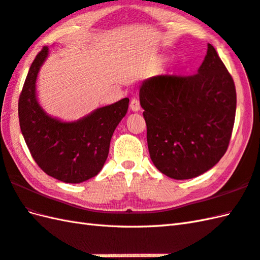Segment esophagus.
I'll return each instance as SVG.
<instances>
[{"mask_svg": "<svg viewBox=\"0 0 260 260\" xmlns=\"http://www.w3.org/2000/svg\"><path fill=\"white\" fill-rule=\"evenodd\" d=\"M140 101L138 99H132L130 102V109L132 111H139L140 110Z\"/></svg>", "mask_w": 260, "mask_h": 260, "instance_id": "obj_1", "label": "esophagus"}]
</instances>
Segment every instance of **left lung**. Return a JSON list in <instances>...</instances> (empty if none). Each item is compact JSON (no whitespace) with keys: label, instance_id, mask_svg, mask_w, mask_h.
Wrapping results in <instances>:
<instances>
[{"label":"left lung","instance_id":"8db88e82","mask_svg":"<svg viewBox=\"0 0 260 260\" xmlns=\"http://www.w3.org/2000/svg\"><path fill=\"white\" fill-rule=\"evenodd\" d=\"M153 165L177 180L203 175L226 153L236 115L233 77L217 51L192 76H157L140 86Z\"/></svg>","mask_w":260,"mask_h":260}]
</instances>
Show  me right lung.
Here are the masks:
<instances>
[{"mask_svg":"<svg viewBox=\"0 0 260 260\" xmlns=\"http://www.w3.org/2000/svg\"><path fill=\"white\" fill-rule=\"evenodd\" d=\"M49 53L43 47L32 62L19 98L22 135L32 158L45 174L67 183H80L96 176L109 154L117 125L128 111L129 99L96 109L76 122H62L40 107L36 82Z\"/></svg>","mask_w":260,"mask_h":260,"instance_id":"obj_1","label":"right lung"}]
</instances>
